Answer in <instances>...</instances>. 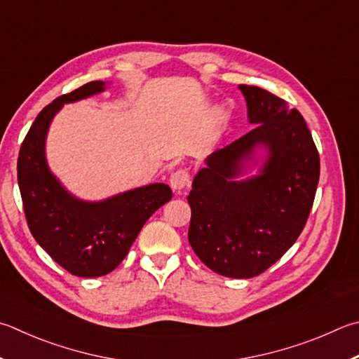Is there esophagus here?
Returning <instances> with one entry per match:
<instances>
[{
	"mask_svg": "<svg viewBox=\"0 0 359 359\" xmlns=\"http://www.w3.org/2000/svg\"><path fill=\"white\" fill-rule=\"evenodd\" d=\"M169 184L174 191L184 190L185 187L190 185V172L187 169H177V171L171 174V179H169Z\"/></svg>",
	"mask_w": 359,
	"mask_h": 359,
	"instance_id": "1",
	"label": "esophagus"
}]
</instances>
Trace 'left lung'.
<instances>
[{
  "mask_svg": "<svg viewBox=\"0 0 359 359\" xmlns=\"http://www.w3.org/2000/svg\"><path fill=\"white\" fill-rule=\"evenodd\" d=\"M254 128L212 152L188 194V242L208 269L252 278L283 257L308 221L320 158L308 126L289 103L257 86L238 84ZM264 151L252 178L240 180Z\"/></svg>",
  "mask_w": 359,
  "mask_h": 359,
  "instance_id": "8db88e82",
  "label": "left lung"
}]
</instances>
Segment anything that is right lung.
<instances>
[{"mask_svg": "<svg viewBox=\"0 0 359 359\" xmlns=\"http://www.w3.org/2000/svg\"><path fill=\"white\" fill-rule=\"evenodd\" d=\"M105 81H90L57 97L32 122L20 147L17 177L28 227L50 257L80 278L108 275L127 256L141 227L172 198L169 185L151 184L103 201H83L50 171L45 141L64 103L100 94Z\"/></svg>", "mask_w": 359, "mask_h": 359, "instance_id": "right-lung-1", "label": "right lung"}]
</instances>
